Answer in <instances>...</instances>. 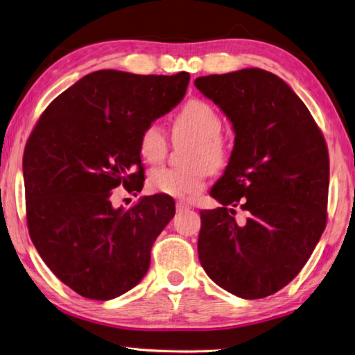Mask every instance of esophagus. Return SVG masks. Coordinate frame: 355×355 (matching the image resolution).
<instances>
[{
  "instance_id": "1",
  "label": "esophagus",
  "mask_w": 355,
  "mask_h": 355,
  "mask_svg": "<svg viewBox=\"0 0 355 355\" xmlns=\"http://www.w3.org/2000/svg\"><path fill=\"white\" fill-rule=\"evenodd\" d=\"M186 209H191V206L184 202H177V211H186Z\"/></svg>"
}]
</instances>
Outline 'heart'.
<instances>
[{
	"instance_id": "b5f03b06",
	"label": "heart",
	"mask_w": 355,
	"mask_h": 355,
	"mask_svg": "<svg viewBox=\"0 0 355 355\" xmlns=\"http://www.w3.org/2000/svg\"><path fill=\"white\" fill-rule=\"evenodd\" d=\"M173 137L192 139L188 167H157L149 175V184L159 194L183 198L203 191L208 171H220L230 158V146L222 130L220 114L211 104L192 99L180 108L172 121ZM169 143L155 122L147 124L139 135V153L147 163L158 164L164 159Z\"/></svg>"
}]
</instances>
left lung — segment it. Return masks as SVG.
Returning a JSON list of instances; mask_svg holds the SVG:
<instances>
[{
  "instance_id": "1",
  "label": "left lung",
  "mask_w": 355,
  "mask_h": 355,
  "mask_svg": "<svg viewBox=\"0 0 355 355\" xmlns=\"http://www.w3.org/2000/svg\"><path fill=\"white\" fill-rule=\"evenodd\" d=\"M194 83L236 133L211 189L222 206L200 211L198 259L227 292L266 298L301 272L326 228V141L304 102L268 71L245 68ZM237 205L249 211L247 223L235 222Z\"/></svg>"
}]
</instances>
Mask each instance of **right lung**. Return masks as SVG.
<instances>
[{
    "instance_id": "obj_1",
    "label": "right lung",
    "mask_w": 355,
    "mask_h": 355,
    "mask_svg": "<svg viewBox=\"0 0 355 355\" xmlns=\"http://www.w3.org/2000/svg\"><path fill=\"white\" fill-rule=\"evenodd\" d=\"M188 73L101 69L51 102L23 155L32 243L57 278L83 298L128 292L150 266L152 245L175 216L164 194L116 208L114 188L141 192L139 135L184 98ZM137 196V194H135Z\"/></svg>"
}]
</instances>
